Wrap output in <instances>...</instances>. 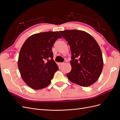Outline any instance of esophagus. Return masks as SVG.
I'll return each instance as SVG.
<instances>
[{"label":"esophagus","mask_w":120,"mask_h":120,"mask_svg":"<svg viewBox=\"0 0 120 120\" xmlns=\"http://www.w3.org/2000/svg\"><path fill=\"white\" fill-rule=\"evenodd\" d=\"M66 64V61H64V62L60 63V64H61V65H63V64Z\"/></svg>","instance_id":"esophagus-1"}]
</instances>
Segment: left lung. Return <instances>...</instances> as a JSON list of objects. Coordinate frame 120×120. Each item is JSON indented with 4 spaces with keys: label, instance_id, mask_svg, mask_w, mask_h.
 <instances>
[{
    "label": "left lung",
    "instance_id": "1",
    "mask_svg": "<svg viewBox=\"0 0 120 120\" xmlns=\"http://www.w3.org/2000/svg\"><path fill=\"white\" fill-rule=\"evenodd\" d=\"M70 46L71 71L67 77L72 82L89 86L99 78L103 68L101 49L96 40L87 32L77 30L60 31Z\"/></svg>",
    "mask_w": 120,
    "mask_h": 120
}]
</instances>
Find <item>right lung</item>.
Segmentation results:
<instances>
[{"label":"right lung","instance_id":"add662e5","mask_svg":"<svg viewBox=\"0 0 120 120\" xmlns=\"http://www.w3.org/2000/svg\"><path fill=\"white\" fill-rule=\"evenodd\" d=\"M58 31L41 32L32 35L20 50L18 67L23 81L34 90L49 86L59 67L53 60L52 47L58 38Z\"/></svg>","mask_w":120,"mask_h":120}]
</instances>
